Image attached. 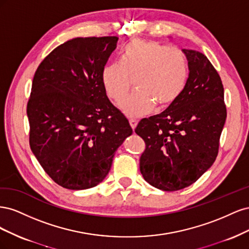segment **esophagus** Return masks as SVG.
I'll return each instance as SVG.
<instances>
[{
    "instance_id": "1",
    "label": "esophagus",
    "mask_w": 249,
    "mask_h": 249,
    "mask_svg": "<svg viewBox=\"0 0 249 249\" xmlns=\"http://www.w3.org/2000/svg\"><path fill=\"white\" fill-rule=\"evenodd\" d=\"M137 124H138V122H137V119H134V118L130 119V124H131V127H132V129H133V130H135V127H136Z\"/></svg>"
}]
</instances>
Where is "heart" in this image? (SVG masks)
Segmentation results:
<instances>
[{"mask_svg":"<svg viewBox=\"0 0 249 249\" xmlns=\"http://www.w3.org/2000/svg\"><path fill=\"white\" fill-rule=\"evenodd\" d=\"M189 76L184 52L157 41L133 39L120 53V63L113 62L102 71V84L114 102L130 91L135 79L138 91L120 103L127 116H140L152 110L170 106L182 94Z\"/></svg>","mask_w":249,"mask_h":249,"instance_id":"heart-1","label":"heart"}]
</instances>
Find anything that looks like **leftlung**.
<instances>
[{"label":"left lung","instance_id":"8db88e82","mask_svg":"<svg viewBox=\"0 0 249 249\" xmlns=\"http://www.w3.org/2000/svg\"><path fill=\"white\" fill-rule=\"evenodd\" d=\"M183 52L190 72L182 94L161 114L141 119L135 129L145 142L141 175L163 191L192 185L212 166L227 118L219 73L202 53Z\"/></svg>","mask_w":249,"mask_h":249}]
</instances>
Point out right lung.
Wrapping results in <instances>:
<instances>
[{"label": "right lung", "instance_id": "add662e5", "mask_svg": "<svg viewBox=\"0 0 249 249\" xmlns=\"http://www.w3.org/2000/svg\"><path fill=\"white\" fill-rule=\"evenodd\" d=\"M117 40L73 38L53 50L35 71L27 104L30 147L49 177L66 189L100 184L133 132L102 84Z\"/></svg>", "mask_w": 249, "mask_h": 249}]
</instances>
